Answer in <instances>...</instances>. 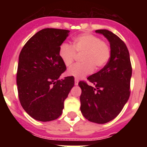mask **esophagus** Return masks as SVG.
Instances as JSON below:
<instances>
[{
	"label": "esophagus",
	"mask_w": 147,
	"mask_h": 147,
	"mask_svg": "<svg viewBox=\"0 0 147 147\" xmlns=\"http://www.w3.org/2000/svg\"><path fill=\"white\" fill-rule=\"evenodd\" d=\"M79 84V81H78L77 79H75V82H74V85H78Z\"/></svg>",
	"instance_id": "34e87169"
}]
</instances>
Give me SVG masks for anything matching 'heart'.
I'll list each match as a JSON object with an SVG mask.
<instances>
[{
	"mask_svg": "<svg viewBox=\"0 0 147 147\" xmlns=\"http://www.w3.org/2000/svg\"><path fill=\"white\" fill-rule=\"evenodd\" d=\"M76 52L82 54L81 61L71 66L67 75L76 79H82L91 74L94 70L99 69L107 64L110 57L109 45L98 37L90 34H82L73 40V46L62 43L59 46V57L65 66H70L74 60Z\"/></svg>",
	"mask_w": 147,
	"mask_h": 147,
	"instance_id": "1",
	"label": "heart"
}]
</instances>
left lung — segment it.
<instances>
[{
  "label": "left lung",
  "instance_id": "8db88e82",
  "mask_svg": "<svg viewBox=\"0 0 147 147\" xmlns=\"http://www.w3.org/2000/svg\"><path fill=\"white\" fill-rule=\"evenodd\" d=\"M96 33L110 42V57L107 65L88 78L92 85L80 82V110L90 121L105 124L115 119L129 99L132 66L127 45L117 35L107 29Z\"/></svg>",
  "mask_w": 147,
  "mask_h": 147
}]
</instances>
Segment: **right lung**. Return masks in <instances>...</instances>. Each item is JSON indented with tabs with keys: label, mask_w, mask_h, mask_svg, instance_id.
<instances>
[{
	"label": "right lung",
	"mask_w": 147,
	"mask_h": 147,
	"mask_svg": "<svg viewBox=\"0 0 147 147\" xmlns=\"http://www.w3.org/2000/svg\"><path fill=\"white\" fill-rule=\"evenodd\" d=\"M69 32L44 28L31 37L20 51L17 72L18 96L24 110L35 120L58 119L74 85L73 76L59 80L66 70L59 49Z\"/></svg>",
	"instance_id": "1"
}]
</instances>
